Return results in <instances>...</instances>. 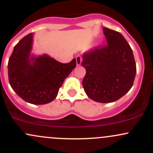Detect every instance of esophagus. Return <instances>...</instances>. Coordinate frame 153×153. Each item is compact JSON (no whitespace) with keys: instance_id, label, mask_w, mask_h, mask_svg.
Segmentation results:
<instances>
[{"instance_id":"1","label":"esophagus","mask_w":153,"mask_h":153,"mask_svg":"<svg viewBox=\"0 0 153 153\" xmlns=\"http://www.w3.org/2000/svg\"><path fill=\"white\" fill-rule=\"evenodd\" d=\"M75 59H76V64H77V65L78 66H80V65H81V63H82V57H81V56H80V55H78L76 57H75Z\"/></svg>"}]
</instances>
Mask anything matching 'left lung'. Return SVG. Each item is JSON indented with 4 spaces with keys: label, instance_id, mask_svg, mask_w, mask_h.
<instances>
[{
    "label": "left lung",
    "instance_id": "obj_1",
    "mask_svg": "<svg viewBox=\"0 0 153 153\" xmlns=\"http://www.w3.org/2000/svg\"><path fill=\"white\" fill-rule=\"evenodd\" d=\"M108 45L83 54L86 70L82 86L87 96L99 103H111L131 89L136 75L132 50L120 33L103 28Z\"/></svg>",
    "mask_w": 153,
    "mask_h": 153
}]
</instances>
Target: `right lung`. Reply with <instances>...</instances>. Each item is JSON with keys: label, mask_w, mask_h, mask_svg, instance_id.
<instances>
[{"label": "right lung", "mask_w": 153, "mask_h": 153, "mask_svg": "<svg viewBox=\"0 0 153 153\" xmlns=\"http://www.w3.org/2000/svg\"><path fill=\"white\" fill-rule=\"evenodd\" d=\"M33 35L23 37L13 48L8 63V80L19 97L42 105L57 97L65 79L76 67V60L61 63L47 54L31 55Z\"/></svg>", "instance_id": "obj_1"}]
</instances>
